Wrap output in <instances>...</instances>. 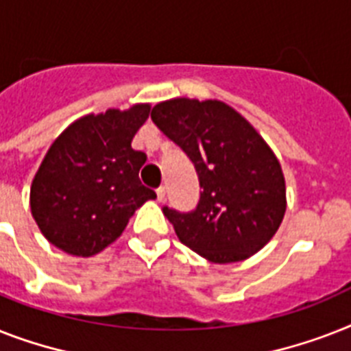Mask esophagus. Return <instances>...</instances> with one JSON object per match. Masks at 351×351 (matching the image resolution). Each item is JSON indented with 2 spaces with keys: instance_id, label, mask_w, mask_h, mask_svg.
<instances>
[{
  "instance_id": "obj_1",
  "label": "esophagus",
  "mask_w": 351,
  "mask_h": 351,
  "mask_svg": "<svg viewBox=\"0 0 351 351\" xmlns=\"http://www.w3.org/2000/svg\"><path fill=\"white\" fill-rule=\"evenodd\" d=\"M164 198H166V187H158L156 189V200L164 202Z\"/></svg>"
}]
</instances>
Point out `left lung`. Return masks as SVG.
<instances>
[{
	"instance_id": "8db88e82",
	"label": "left lung",
	"mask_w": 351,
	"mask_h": 351,
	"mask_svg": "<svg viewBox=\"0 0 351 351\" xmlns=\"http://www.w3.org/2000/svg\"><path fill=\"white\" fill-rule=\"evenodd\" d=\"M151 121L189 156L202 187L189 213L162 207L178 240L213 263L241 261L269 243L287 209L285 178L258 131L220 101L160 102Z\"/></svg>"
}]
</instances>
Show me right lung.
<instances>
[{
	"mask_svg": "<svg viewBox=\"0 0 351 351\" xmlns=\"http://www.w3.org/2000/svg\"><path fill=\"white\" fill-rule=\"evenodd\" d=\"M149 115L147 104L86 115L57 136L30 189V209L50 243L93 256L122 234L155 191L141 184L146 153L131 141Z\"/></svg>",
	"mask_w": 351,
	"mask_h": 351,
	"instance_id": "add662e5",
	"label": "right lung"
}]
</instances>
